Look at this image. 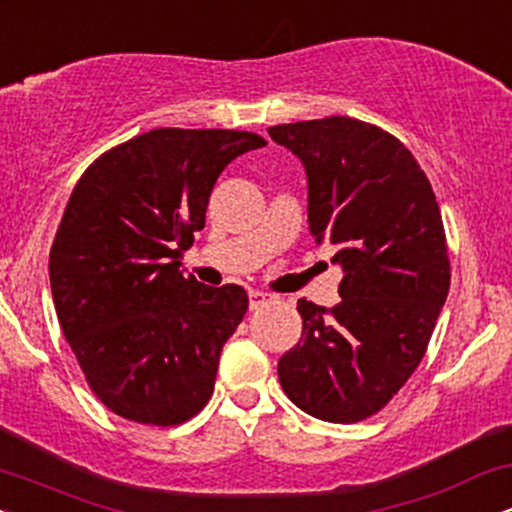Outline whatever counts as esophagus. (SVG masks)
<instances>
[{"label":"esophagus","instance_id":"esophagus-1","mask_svg":"<svg viewBox=\"0 0 512 512\" xmlns=\"http://www.w3.org/2000/svg\"><path fill=\"white\" fill-rule=\"evenodd\" d=\"M269 301H272V296H269V293L257 291V289H252V291H250V310L262 308V305H267Z\"/></svg>","mask_w":512,"mask_h":512}]
</instances>
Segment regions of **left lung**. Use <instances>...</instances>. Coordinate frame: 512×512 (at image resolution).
I'll return each instance as SVG.
<instances>
[{"instance_id": "obj_1", "label": "left lung", "mask_w": 512, "mask_h": 512, "mask_svg": "<svg viewBox=\"0 0 512 512\" xmlns=\"http://www.w3.org/2000/svg\"><path fill=\"white\" fill-rule=\"evenodd\" d=\"M308 180V228L337 248L332 310L298 301L301 342L279 358L286 397L315 419L351 424L409 380L450 289L443 219L426 173L392 134L351 117L267 129Z\"/></svg>"}]
</instances>
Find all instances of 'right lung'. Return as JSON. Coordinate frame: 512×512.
Here are the masks:
<instances>
[{
	"instance_id": "obj_1",
	"label": "right lung",
	"mask_w": 512,
	"mask_h": 512,
	"mask_svg": "<svg viewBox=\"0 0 512 512\" xmlns=\"http://www.w3.org/2000/svg\"><path fill=\"white\" fill-rule=\"evenodd\" d=\"M264 144L233 129H151L76 182L50 250L52 301L88 385L122 419L175 426L209 402L248 293L199 284L180 257L223 168Z\"/></svg>"
}]
</instances>
